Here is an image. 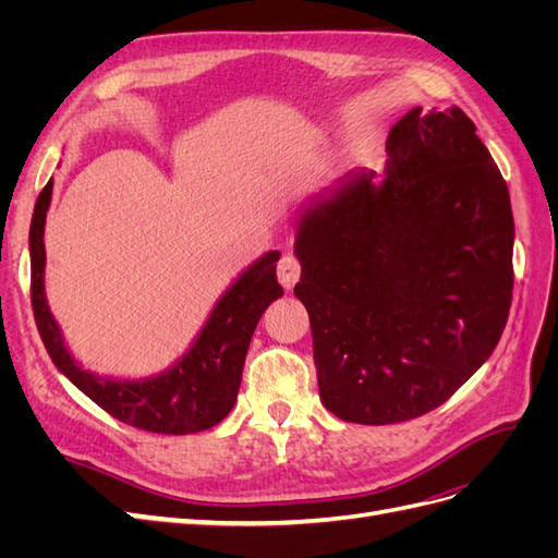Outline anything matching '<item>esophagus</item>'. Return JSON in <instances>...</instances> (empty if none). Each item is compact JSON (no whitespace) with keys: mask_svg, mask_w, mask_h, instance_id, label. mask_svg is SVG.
Here are the masks:
<instances>
[{"mask_svg":"<svg viewBox=\"0 0 558 558\" xmlns=\"http://www.w3.org/2000/svg\"><path fill=\"white\" fill-rule=\"evenodd\" d=\"M277 279L286 291H291L300 279V263L295 256H283L277 265Z\"/></svg>","mask_w":558,"mask_h":558,"instance_id":"34e87169","label":"esophagus"}]
</instances>
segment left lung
Returning a JSON list of instances; mask_svg holds the SVG:
<instances>
[{"label":"left lung","mask_w":558,"mask_h":558,"mask_svg":"<svg viewBox=\"0 0 558 558\" xmlns=\"http://www.w3.org/2000/svg\"><path fill=\"white\" fill-rule=\"evenodd\" d=\"M475 123L410 109L386 167L302 202L295 298L307 307L320 402L384 426L440 408L492 356L512 302L514 218Z\"/></svg>","instance_id":"8db88e82"}]
</instances>
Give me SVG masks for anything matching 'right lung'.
<instances>
[{
    "label": "right lung",
    "instance_id": "right-lung-1",
    "mask_svg": "<svg viewBox=\"0 0 558 558\" xmlns=\"http://www.w3.org/2000/svg\"><path fill=\"white\" fill-rule=\"evenodd\" d=\"M50 195L53 179L37 197L29 226L32 307L50 361L81 393L128 426L162 435H189L223 421L238 400L251 335L263 312L283 295L277 283L281 253H263L228 286L191 347L162 373L134 379L97 375L74 359L46 300L44 230Z\"/></svg>",
    "mask_w": 558,
    "mask_h": 558
}]
</instances>
